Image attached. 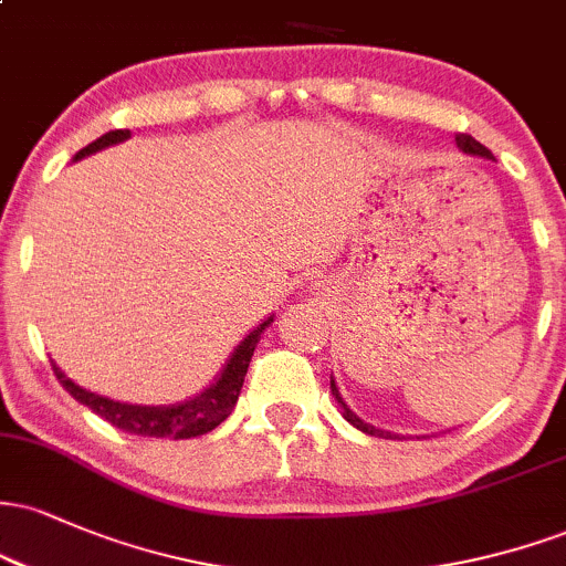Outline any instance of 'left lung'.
<instances>
[{
	"label": "left lung",
	"mask_w": 566,
	"mask_h": 566,
	"mask_svg": "<svg viewBox=\"0 0 566 566\" xmlns=\"http://www.w3.org/2000/svg\"><path fill=\"white\" fill-rule=\"evenodd\" d=\"M454 143H458V148L463 154H469V157H482V159H495L492 157V151L490 148H484L482 143L479 140H473L471 135H458V138H454ZM329 388H333V396H335V401H337V407H340V412H343V418L348 420L350 426L354 428H359L361 433H369V437H380V439H401L399 433H391V431H382V428H375V426H369V423H365V420L359 418V415L354 412V409H350L346 401H343V396H340V391H337V386H335V378H329Z\"/></svg>",
	"instance_id": "8db88e82"
}]
</instances>
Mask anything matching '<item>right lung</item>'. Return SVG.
<instances>
[{
	"label": "right lung",
	"instance_id": "right-lung-1",
	"mask_svg": "<svg viewBox=\"0 0 566 566\" xmlns=\"http://www.w3.org/2000/svg\"><path fill=\"white\" fill-rule=\"evenodd\" d=\"M129 138V129H112V133L101 135V138L84 146L82 151H76L74 161H80L90 154L103 151V148L116 146V143H125ZM274 322V316L263 319L252 329L250 335L233 348V354L226 361V367L220 369V375L216 382L205 388V391L191 396V399L178 401V405H127V401H114L108 396L93 394L87 388L76 386L74 380L66 378L61 367L53 361V369L61 380V386L74 396L76 401L84 407L93 409L95 415H101L103 420L119 428V431L135 433V437H154V439H191V437H201V433L212 431L223 423L226 418L231 415L233 405H237L239 391H242V382L247 375V367H250L252 354H255L258 340H261L263 329Z\"/></svg>",
	"mask_w": 566,
	"mask_h": 566
}]
</instances>
